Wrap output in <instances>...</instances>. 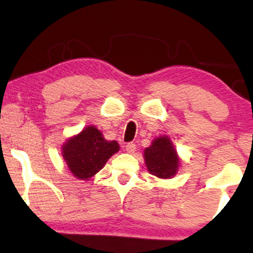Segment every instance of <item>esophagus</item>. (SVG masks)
<instances>
[{
	"label": "esophagus",
	"instance_id": "obj_1",
	"mask_svg": "<svg viewBox=\"0 0 253 253\" xmlns=\"http://www.w3.org/2000/svg\"><path fill=\"white\" fill-rule=\"evenodd\" d=\"M135 150H136V145L134 143H128L126 145V152H128V154H134Z\"/></svg>",
	"mask_w": 253,
	"mask_h": 253
}]
</instances>
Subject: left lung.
Here are the masks:
<instances>
[{"instance_id": "left-lung-1", "label": "left lung", "mask_w": 253, "mask_h": 253, "mask_svg": "<svg viewBox=\"0 0 253 253\" xmlns=\"http://www.w3.org/2000/svg\"><path fill=\"white\" fill-rule=\"evenodd\" d=\"M143 157L150 174L161 179H170L179 170V155L166 135L156 137L150 147L144 149Z\"/></svg>"}]
</instances>
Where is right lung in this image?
<instances>
[{"label":"right lung","instance_id":"obj_1","mask_svg":"<svg viewBox=\"0 0 253 253\" xmlns=\"http://www.w3.org/2000/svg\"><path fill=\"white\" fill-rule=\"evenodd\" d=\"M119 148L118 142L105 140L95 126H87L64 142L62 156L74 177L88 181L104 167Z\"/></svg>","mask_w":253,"mask_h":253}]
</instances>
